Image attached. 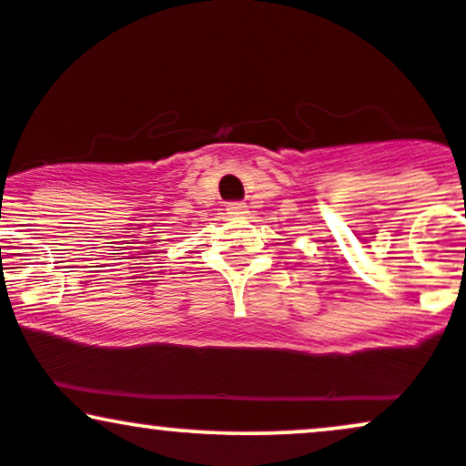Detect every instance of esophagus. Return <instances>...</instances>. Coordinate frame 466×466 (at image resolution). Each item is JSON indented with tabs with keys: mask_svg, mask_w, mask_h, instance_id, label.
I'll use <instances>...</instances> for the list:
<instances>
[{
	"mask_svg": "<svg viewBox=\"0 0 466 466\" xmlns=\"http://www.w3.org/2000/svg\"><path fill=\"white\" fill-rule=\"evenodd\" d=\"M226 210H228V215H232V217H245V215H248V206H245L243 201H229L226 206Z\"/></svg>",
	"mask_w": 466,
	"mask_h": 466,
	"instance_id": "esophagus-1",
	"label": "esophagus"
}]
</instances>
